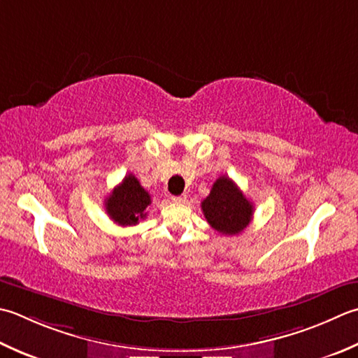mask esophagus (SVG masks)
Segmentation results:
<instances>
[{
    "instance_id": "34e87169",
    "label": "esophagus",
    "mask_w": 358,
    "mask_h": 358,
    "mask_svg": "<svg viewBox=\"0 0 358 358\" xmlns=\"http://www.w3.org/2000/svg\"><path fill=\"white\" fill-rule=\"evenodd\" d=\"M187 200L186 195H178V197H172L173 203H185Z\"/></svg>"
}]
</instances>
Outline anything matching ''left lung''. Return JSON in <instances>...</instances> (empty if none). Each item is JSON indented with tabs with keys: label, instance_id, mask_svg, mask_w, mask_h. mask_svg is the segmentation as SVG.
<instances>
[{
	"label": "left lung",
	"instance_id": "1",
	"mask_svg": "<svg viewBox=\"0 0 358 358\" xmlns=\"http://www.w3.org/2000/svg\"><path fill=\"white\" fill-rule=\"evenodd\" d=\"M206 220L220 234H239L253 219V205L229 177L217 178L208 197L201 201Z\"/></svg>",
	"mask_w": 358,
	"mask_h": 358
}]
</instances>
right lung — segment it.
I'll return each mask as SVG.
<instances>
[{"label": "right lung", "instance_id": "obj_1", "mask_svg": "<svg viewBox=\"0 0 358 358\" xmlns=\"http://www.w3.org/2000/svg\"><path fill=\"white\" fill-rule=\"evenodd\" d=\"M150 203V194L139 185L135 175L129 173L105 199V211L117 225L131 227L147 215L145 209Z\"/></svg>", "mask_w": 358, "mask_h": 358}]
</instances>
